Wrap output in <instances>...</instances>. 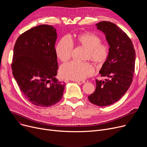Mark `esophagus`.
<instances>
[{"instance_id":"1","label":"esophagus","mask_w":147,"mask_h":147,"mask_svg":"<svg viewBox=\"0 0 147 147\" xmlns=\"http://www.w3.org/2000/svg\"><path fill=\"white\" fill-rule=\"evenodd\" d=\"M75 82H76L78 84H83V83H86L88 81H86V80H75Z\"/></svg>"}]
</instances>
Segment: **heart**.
Here are the masks:
<instances>
[{"label":"heart","mask_w":147,"mask_h":147,"mask_svg":"<svg viewBox=\"0 0 147 147\" xmlns=\"http://www.w3.org/2000/svg\"><path fill=\"white\" fill-rule=\"evenodd\" d=\"M74 42L87 49L85 60H90L98 65H102L109 58V46L101 42V37L92 33H84L78 35L74 39L67 37L61 38L55 47V53L61 62H66L71 58ZM94 65L88 62H69L63 64L59 69L61 77L73 80H84L94 75Z\"/></svg>","instance_id":"b5f03b06"}]
</instances>
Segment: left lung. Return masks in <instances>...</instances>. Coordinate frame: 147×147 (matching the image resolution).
Segmentation results:
<instances>
[{
    "label": "left lung",
    "mask_w": 147,
    "mask_h": 147,
    "mask_svg": "<svg viewBox=\"0 0 147 147\" xmlns=\"http://www.w3.org/2000/svg\"><path fill=\"white\" fill-rule=\"evenodd\" d=\"M97 28L105 33L110 45L109 56L99 71L109 79L96 80V89L89 101L105 107L117 102L125 94L133 81L136 53L132 40L123 31L109 21L99 22Z\"/></svg>",
    "instance_id": "left-lung-1"
}]
</instances>
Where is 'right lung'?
I'll return each mask as SVG.
<instances>
[{
  "label": "right lung",
  "mask_w": 147,
  "mask_h": 147,
  "mask_svg": "<svg viewBox=\"0 0 147 147\" xmlns=\"http://www.w3.org/2000/svg\"><path fill=\"white\" fill-rule=\"evenodd\" d=\"M57 38L55 28L39 25L21 34L13 48V76L25 98L38 107L53 105L63 95L65 83L55 78Z\"/></svg>",
  "instance_id": "right-lung-1"
}]
</instances>
